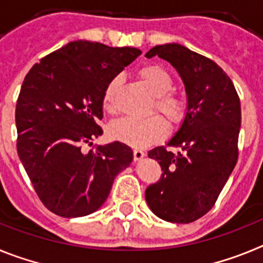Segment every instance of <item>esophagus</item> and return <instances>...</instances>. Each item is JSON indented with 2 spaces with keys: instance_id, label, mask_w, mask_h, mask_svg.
Wrapping results in <instances>:
<instances>
[{
  "instance_id": "34e87169",
  "label": "esophagus",
  "mask_w": 263,
  "mask_h": 263,
  "mask_svg": "<svg viewBox=\"0 0 263 263\" xmlns=\"http://www.w3.org/2000/svg\"><path fill=\"white\" fill-rule=\"evenodd\" d=\"M133 155H134V160L138 162V160L143 159V158L146 157V153L142 152V150H139V148H136V150L133 152Z\"/></svg>"
}]
</instances>
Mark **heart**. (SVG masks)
Segmentation results:
<instances>
[{"instance_id":"b5f03b06","label":"heart","mask_w":263,"mask_h":263,"mask_svg":"<svg viewBox=\"0 0 263 263\" xmlns=\"http://www.w3.org/2000/svg\"><path fill=\"white\" fill-rule=\"evenodd\" d=\"M138 79L148 93L155 97V109L160 111L173 125L180 124L185 116V104L182 99L171 95L174 80L167 69L157 64L142 67L138 72ZM120 79H111L103 95V108L106 111L115 110V99ZM108 133L111 139L133 147H147L159 142L168 133V125L160 116H150L143 120L121 118L110 124Z\"/></svg>"}]
</instances>
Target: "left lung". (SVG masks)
I'll list each match as a JSON object with an SVG mask.
<instances>
[{
    "mask_svg": "<svg viewBox=\"0 0 263 263\" xmlns=\"http://www.w3.org/2000/svg\"><path fill=\"white\" fill-rule=\"evenodd\" d=\"M146 58L159 57L176 69L187 95L182 125L167 145L148 157L162 167L159 182L146 188L148 208L170 222L188 224L215 205L238 158L241 105L233 83L213 60L179 43L155 46Z\"/></svg>",
    "mask_w": 263,
    "mask_h": 263,
    "instance_id": "left-lung-1",
    "label": "left lung"
}]
</instances>
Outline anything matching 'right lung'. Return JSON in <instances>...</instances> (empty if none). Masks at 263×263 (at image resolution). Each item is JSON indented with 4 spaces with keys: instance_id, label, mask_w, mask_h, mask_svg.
<instances>
[{
    "instance_id": "add662e5",
    "label": "right lung",
    "mask_w": 263,
    "mask_h": 263,
    "mask_svg": "<svg viewBox=\"0 0 263 263\" xmlns=\"http://www.w3.org/2000/svg\"><path fill=\"white\" fill-rule=\"evenodd\" d=\"M142 51L89 41L69 42L41 59L22 83L17 108V152L46 208L81 217L108 199L133 150L111 142L81 152L103 134V95L111 79Z\"/></svg>"
}]
</instances>
